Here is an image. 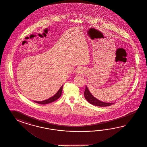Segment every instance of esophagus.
<instances>
[{
  "mask_svg": "<svg viewBox=\"0 0 147 147\" xmlns=\"http://www.w3.org/2000/svg\"><path fill=\"white\" fill-rule=\"evenodd\" d=\"M82 73V69H81L80 68H79L78 69H77V70H76V73L79 74V73Z\"/></svg>",
  "mask_w": 147,
  "mask_h": 147,
  "instance_id": "obj_1",
  "label": "esophagus"
}]
</instances>
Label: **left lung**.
I'll return each instance as SVG.
<instances>
[{
  "instance_id": "8db88e82",
  "label": "left lung",
  "mask_w": 147,
  "mask_h": 147,
  "mask_svg": "<svg viewBox=\"0 0 147 147\" xmlns=\"http://www.w3.org/2000/svg\"><path fill=\"white\" fill-rule=\"evenodd\" d=\"M84 96H85V98L88 102L93 105L96 106L107 107V106H109L114 103L104 102L98 100L96 98L94 97L93 95L90 93L87 86H86V89H85V92H84Z\"/></svg>"
}]
</instances>
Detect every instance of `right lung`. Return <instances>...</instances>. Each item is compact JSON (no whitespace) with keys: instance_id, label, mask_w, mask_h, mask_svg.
<instances>
[{"instance_id":"add662e5","label":"right lung","mask_w":147,"mask_h":147,"mask_svg":"<svg viewBox=\"0 0 147 147\" xmlns=\"http://www.w3.org/2000/svg\"><path fill=\"white\" fill-rule=\"evenodd\" d=\"M62 86L60 87V88L57 92V93L55 94V95H54V96H52L51 98H49L47 100H45L44 101H34L35 102L39 103V104H41V105H45V104H49V103L53 102L54 101H56L57 99L60 98L61 95V93H62Z\"/></svg>"}]
</instances>
